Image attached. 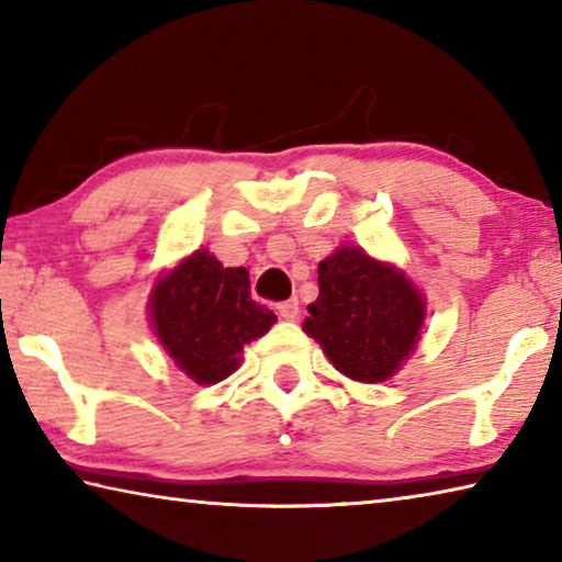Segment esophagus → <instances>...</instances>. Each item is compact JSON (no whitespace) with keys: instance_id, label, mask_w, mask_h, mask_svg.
<instances>
[{"instance_id":"34e87169","label":"esophagus","mask_w":562,"mask_h":562,"mask_svg":"<svg viewBox=\"0 0 562 562\" xmlns=\"http://www.w3.org/2000/svg\"><path fill=\"white\" fill-rule=\"evenodd\" d=\"M278 312L282 319H297L300 317V302L297 300H288L278 304Z\"/></svg>"}]
</instances>
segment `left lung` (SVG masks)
<instances>
[{
  "label": "left lung",
  "instance_id": "1",
  "mask_svg": "<svg viewBox=\"0 0 562 562\" xmlns=\"http://www.w3.org/2000/svg\"><path fill=\"white\" fill-rule=\"evenodd\" d=\"M319 297L307 304L304 331L315 337L341 374L376 384L412 355L424 322V300L402 272L341 247L322 260Z\"/></svg>",
  "mask_w": 562,
  "mask_h": 562
}]
</instances>
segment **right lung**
Wrapping results in <instances>:
<instances>
[{"mask_svg":"<svg viewBox=\"0 0 562 562\" xmlns=\"http://www.w3.org/2000/svg\"><path fill=\"white\" fill-rule=\"evenodd\" d=\"M150 315L160 345L198 384L231 376L243 347L278 322L250 297L247 270L223 268L207 250L193 252L156 282Z\"/></svg>","mask_w":562,"mask_h":562,"instance_id":"right-lung-1","label":"right lung"}]
</instances>
